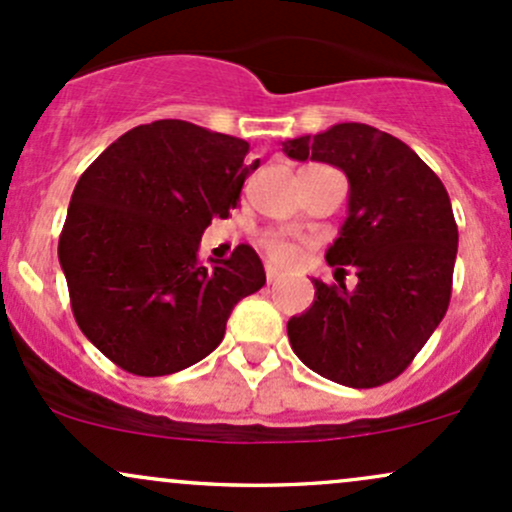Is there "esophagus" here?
<instances>
[{
    "mask_svg": "<svg viewBox=\"0 0 512 512\" xmlns=\"http://www.w3.org/2000/svg\"><path fill=\"white\" fill-rule=\"evenodd\" d=\"M279 279H282V274H279L274 267H267V284H277Z\"/></svg>",
    "mask_w": 512,
    "mask_h": 512,
    "instance_id": "esophagus-1",
    "label": "esophagus"
}]
</instances>
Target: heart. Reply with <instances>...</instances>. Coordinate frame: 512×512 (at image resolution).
<instances>
[{
  "label": "heart",
  "instance_id": "heart-1",
  "mask_svg": "<svg viewBox=\"0 0 512 512\" xmlns=\"http://www.w3.org/2000/svg\"><path fill=\"white\" fill-rule=\"evenodd\" d=\"M262 247H265L269 260L277 262V265H289V262H294L299 257V245L282 238V235H267L262 240Z\"/></svg>",
  "mask_w": 512,
  "mask_h": 512
}]
</instances>
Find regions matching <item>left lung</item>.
I'll return each instance as SVG.
<instances>
[{
    "label": "left lung",
    "mask_w": 512,
    "mask_h": 512,
    "mask_svg": "<svg viewBox=\"0 0 512 512\" xmlns=\"http://www.w3.org/2000/svg\"><path fill=\"white\" fill-rule=\"evenodd\" d=\"M291 160L340 167L350 213L328 265H352L357 286L313 279L316 301L286 323L308 369L352 389H374L406 372L445 318L457 260V223L445 184L391 133L338 123L282 143Z\"/></svg>",
    "instance_id": "8db88e82"
}]
</instances>
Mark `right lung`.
<instances>
[{"label": "right lung", "mask_w": 512, "mask_h": 512, "mask_svg": "<svg viewBox=\"0 0 512 512\" xmlns=\"http://www.w3.org/2000/svg\"><path fill=\"white\" fill-rule=\"evenodd\" d=\"M245 140L189 121L131 128L84 170L58 257L77 325L123 372L165 376L211 355L230 311L265 286L250 245L199 260L213 218L238 206Z\"/></svg>", "instance_id": "obj_1"}]
</instances>
